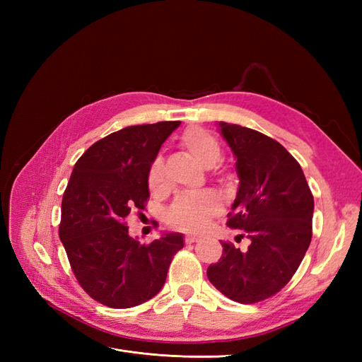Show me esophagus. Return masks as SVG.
<instances>
[{
    "label": "esophagus",
    "instance_id": "obj_1",
    "mask_svg": "<svg viewBox=\"0 0 362 362\" xmlns=\"http://www.w3.org/2000/svg\"><path fill=\"white\" fill-rule=\"evenodd\" d=\"M185 243H196L199 240V237L198 235H192V234H189V235H185Z\"/></svg>",
    "mask_w": 362,
    "mask_h": 362
}]
</instances>
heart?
Returning a JSON list of instances; mask_svg holds the SVG:
<instances>
[{
  "instance_id": "b5f03b06",
  "label": "heart",
  "mask_w": 362,
  "mask_h": 362,
  "mask_svg": "<svg viewBox=\"0 0 362 362\" xmlns=\"http://www.w3.org/2000/svg\"><path fill=\"white\" fill-rule=\"evenodd\" d=\"M181 146L202 168L211 169L221 160L218 140L204 128H190L181 139ZM148 184L152 192L166 189V170L161 157L154 158L148 170ZM222 211L221 199L211 192L185 193L178 196L168 211V221L184 231H201L210 218Z\"/></svg>"
}]
</instances>
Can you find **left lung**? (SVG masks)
<instances>
[{"label":"left lung","instance_id":"obj_1","mask_svg":"<svg viewBox=\"0 0 362 362\" xmlns=\"http://www.w3.org/2000/svg\"><path fill=\"white\" fill-rule=\"evenodd\" d=\"M217 129L240 180L226 225L242 229L249 246L222 243V258L206 276L226 298L255 303L287 286L300 266L313 237L314 198L300 164L276 140L228 122Z\"/></svg>","mask_w":362,"mask_h":362}]
</instances>
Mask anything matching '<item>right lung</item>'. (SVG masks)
I'll use <instances>...</instances> for the list:
<instances>
[{
    "instance_id": "obj_1",
    "label": "right lung",
    "mask_w": 362,
    "mask_h": 362,
    "mask_svg": "<svg viewBox=\"0 0 362 362\" xmlns=\"http://www.w3.org/2000/svg\"><path fill=\"white\" fill-rule=\"evenodd\" d=\"M180 120L127 127L98 140L75 163L62 201L59 235L80 286L110 308H131L161 290L180 233L151 245L128 234L127 216L149 198L148 170Z\"/></svg>"
}]
</instances>
